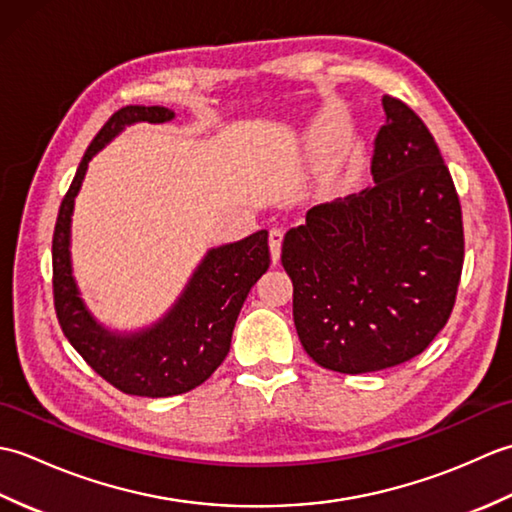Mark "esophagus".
Wrapping results in <instances>:
<instances>
[{
    "label": "esophagus",
    "instance_id": "esophagus-1",
    "mask_svg": "<svg viewBox=\"0 0 512 512\" xmlns=\"http://www.w3.org/2000/svg\"><path fill=\"white\" fill-rule=\"evenodd\" d=\"M281 242H284V231H281V228H270L268 246H270V257H273L275 264L279 262V257H281Z\"/></svg>",
    "mask_w": 512,
    "mask_h": 512
}]
</instances>
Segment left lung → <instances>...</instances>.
<instances>
[{
    "instance_id": "1",
    "label": "left lung",
    "mask_w": 512,
    "mask_h": 512,
    "mask_svg": "<svg viewBox=\"0 0 512 512\" xmlns=\"http://www.w3.org/2000/svg\"><path fill=\"white\" fill-rule=\"evenodd\" d=\"M383 110L374 187L312 206L281 246L303 350L341 374L427 350L451 317L464 264L462 206L436 140L394 96Z\"/></svg>"
}]
</instances>
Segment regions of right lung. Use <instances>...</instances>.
Returning <instances> with one entry per match:
<instances>
[{
  "instance_id": "add662e5",
  "label": "right lung",
  "mask_w": 512,
  "mask_h": 512,
  "mask_svg": "<svg viewBox=\"0 0 512 512\" xmlns=\"http://www.w3.org/2000/svg\"><path fill=\"white\" fill-rule=\"evenodd\" d=\"M171 118L173 112L160 105H127L114 112L76 169L52 237L54 310L65 339L96 374L129 396L165 398L202 385L231 350L237 314L270 266L268 231H257L235 244L211 248L180 299L151 328L132 334L110 332L85 308L72 277L70 222L88 162L127 125L167 123Z\"/></svg>"
}]
</instances>
